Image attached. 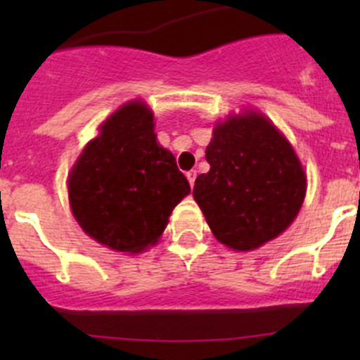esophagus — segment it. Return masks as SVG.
Listing matches in <instances>:
<instances>
[{
  "instance_id": "esophagus-1",
  "label": "esophagus",
  "mask_w": 360,
  "mask_h": 360,
  "mask_svg": "<svg viewBox=\"0 0 360 360\" xmlns=\"http://www.w3.org/2000/svg\"><path fill=\"white\" fill-rule=\"evenodd\" d=\"M186 177H188V183H190V186L193 188L195 179H197V170H190V172L186 174Z\"/></svg>"
}]
</instances>
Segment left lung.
Masks as SVG:
<instances>
[{
	"label": "left lung",
	"mask_w": 360,
	"mask_h": 360,
	"mask_svg": "<svg viewBox=\"0 0 360 360\" xmlns=\"http://www.w3.org/2000/svg\"><path fill=\"white\" fill-rule=\"evenodd\" d=\"M205 160L210 170L197 177L193 198L226 248H261L300 212L307 193L303 165L284 134L261 112L217 122Z\"/></svg>",
	"instance_id": "1"
}]
</instances>
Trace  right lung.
Wrapping results in <instances>:
<instances>
[{
  "label": "right lung",
  "instance_id": "add662e5",
  "mask_svg": "<svg viewBox=\"0 0 360 360\" xmlns=\"http://www.w3.org/2000/svg\"><path fill=\"white\" fill-rule=\"evenodd\" d=\"M153 111L143 101L118 108L82 151L68 176L69 205L89 237L137 254L162 237L190 183L157 143Z\"/></svg>",
  "mask_w": 360,
  "mask_h": 360
}]
</instances>
